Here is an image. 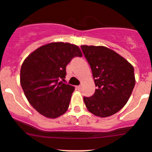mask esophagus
<instances>
[{"mask_svg": "<svg viewBox=\"0 0 152 152\" xmlns=\"http://www.w3.org/2000/svg\"><path fill=\"white\" fill-rule=\"evenodd\" d=\"M81 88H82V86H81V85H78V86L76 87V89H77V90H80Z\"/></svg>", "mask_w": 152, "mask_h": 152, "instance_id": "34e87169", "label": "esophagus"}]
</instances>
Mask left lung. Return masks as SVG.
<instances>
[{
  "instance_id": "obj_1",
  "label": "left lung",
  "mask_w": 152,
  "mask_h": 152,
  "mask_svg": "<svg viewBox=\"0 0 152 152\" xmlns=\"http://www.w3.org/2000/svg\"><path fill=\"white\" fill-rule=\"evenodd\" d=\"M88 61L96 89L94 95L84 96L87 108L100 117L121 110L135 85L133 66L112 50L102 46H81Z\"/></svg>"
}]
</instances>
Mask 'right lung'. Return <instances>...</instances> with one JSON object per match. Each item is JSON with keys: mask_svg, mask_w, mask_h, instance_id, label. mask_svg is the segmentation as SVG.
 <instances>
[{"mask_svg": "<svg viewBox=\"0 0 152 152\" xmlns=\"http://www.w3.org/2000/svg\"><path fill=\"white\" fill-rule=\"evenodd\" d=\"M75 45L53 42L35 50L20 68V85L31 105L48 118L67 111L75 88L59 82L65 79L66 66L74 57H82Z\"/></svg>", "mask_w": 152, "mask_h": 152, "instance_id": "right-lung-1", "label": "right lung"}]
</instances>
